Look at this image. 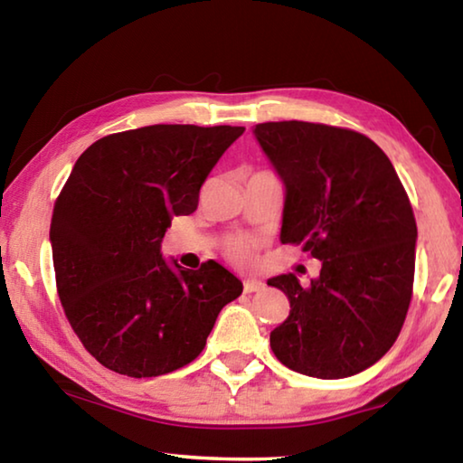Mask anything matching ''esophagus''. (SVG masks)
I'll return each mask as SVG.
<instances>
[{"instance_id":"34e87169","label":"esophagus","mask_w":463,"mask_h":463,"mask_svg":"<svg viewBox=\"0 0 463 463\" xmlns=\"http://www.w3.org/2000/svg\"><path fill=\"white\" fill-rule=\"evenodd\" d=\"M263 288H265V284L261 279H245V281H242V289H245V294L261 292Z\"/></svg>"}]
</instances>
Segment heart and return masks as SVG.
Returning <instances> with one entry per match:
<instances>
[{
	"label": "heart",
	"mask_w": 463,
	"mask_h": 463,
	"mask_svg": "<svg viewBox=\"0 0 463 463\" xmlns=\"http://www.w3.org/2000/svg\"><path fill=\"white\" fill-rule=\"evenodd\" d=\"M257 247H260V242H257L255 239L234 237V239L229 241V245H226L224 253L232 263L247 268V265H250L257 260Z\"/></svg>",
	"instance_id": "1"
}]
</instances>
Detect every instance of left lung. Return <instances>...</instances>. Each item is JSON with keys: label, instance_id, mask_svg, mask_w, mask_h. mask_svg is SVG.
I'll return each mask as SVG.
<instances>
[{"label": "left lung", "instance_id": "1", "mask_svg": "<svg viewBox=\"0 0 463 463\" xmlns=\"http://www.w3.org/2000/svg\"><path fill=\"white\" fill-rule=\"evenodd\" d=\"M286 185L279 241L323 261L302 286L271 278L289 317L269 335L289 370L336 380L367 370L401 335L412 298L417 221L386 153L362 132L284 120L255 127Z\"/></svg>", "mask_w": 463, "mask_h": 463}]
</instances>
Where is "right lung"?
<instances>
[{
    "label": "right lung",
    "instance_id": "add662e5",
    "mask_svg": "<svg viewBox=\"0 0 463 463\" xmlns=\"http://www.w3.org/2000/svg\"><path fill=\"white\" fill-rule=\"evenodd\" d=\"M242 127L153 124L85 148L54 202L51 245L59 300L98 362L155 378L194 362L242 284L221 263L175 270L161 257L174 216L198 208L200 187Z\"/></svg>",
    "mask_w": 463,
    "mask_h": 463
}]
</instances>
